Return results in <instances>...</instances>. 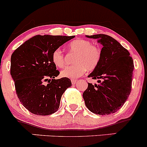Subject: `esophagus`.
<instances>
[{"label":"esophagus","mask_w":147,"mask_h":147,"mask_svg":"<svg viewBox=\"0 0 147 147\" xmlns=\"http://www.w3.org/2000/svg\"><path fill=\"white\" fill-rule=\"evenodd\" d=\"M76 82H77V80H75V79L71 80V84H72V85H75L76 84Z\"/></svg>","instance_id":"34e87169"}]
</instances>
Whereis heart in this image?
<instances>
[{"label":"heart","mask_w":147,"mask_h":147,"mask_svg":"<svg viewBox=\"0 0 147 147\" xmlns=\"http://www.w3.org/2000/svg\"><path fill=\"white\" fill-rule=\"evenodd\" d=\"M70 52L75 53L74 64L64 68L61 71V76L64 78H76L86 71H93L99 64L101 58V51L98 47L92 45L88 40L78 39L68 45ZM51 61L58 68H63L65 65V58L62 51L56 49L51 55Z\"/></svg>","instance_id":"heart-1"}]
</instances>
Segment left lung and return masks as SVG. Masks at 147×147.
I'll use <instances>...</instances> for the list:
<instances>
[{
    "label": "left lung",
    "mask_w": 147,
    "mask_h": 147,
    "mask_svg": "<svg viewBox=\"0 0 147 147\" xmlns=\"http://www.w3.org/2000/svg\"><path fill=\"white\" fill-rule=\"evenodd\" d=\"M102 45L98 66L88 76L98 79V84L88 83L83 93L85 104L97 115H110L122 107L131 88L134 63L129 51L117 40L103 34L86 35Z\"/></svg>",
    "instance_id": "left-lung-1"
}]
</instances>
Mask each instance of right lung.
Here are the masks:
<instances>
[{"mask_svg": "<svg viewBox=\"0 0 147 147\" xmlns=\"http://www.w3.org/2000/svg\"><path fill=\"white\" fill-rule=\"evenodd\" d=\"M75 36L36 35L24 42L13 53L10 75L16 93L23 106L37 115L57 112L61 96L71 81L68 78L56 79L59 74L51 61L56 49ZM48 81V84L45 82Z\"/></svg>", "mask_w": 147, "mask_h": 147, "instance_id": "add662e5", "label": "right lung"}]
</instances>
